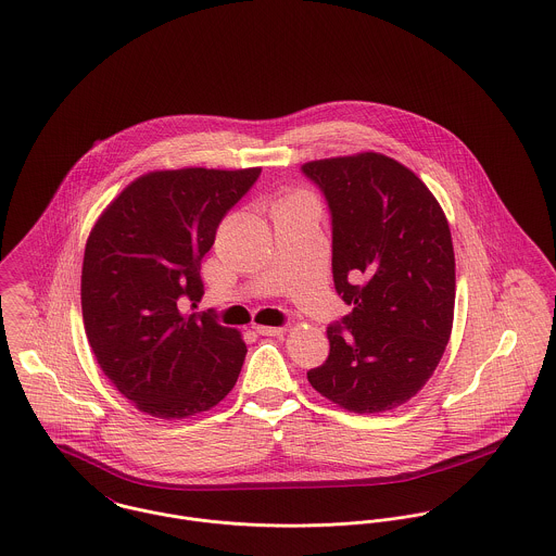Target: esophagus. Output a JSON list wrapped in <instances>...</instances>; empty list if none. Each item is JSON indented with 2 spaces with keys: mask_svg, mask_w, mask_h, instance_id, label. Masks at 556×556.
<instances>
[{
  "mask_svg": "<svg viewBox=\"0 0 556 556\" xmlns=\"http://www.w3.org/2000/svg\"><path fill=\"white\" fill-rule=\"evenodd\" d=\"M254 331L258 336H282L285 327H267V325H254Z\"/></svg>",
  "mask_w": 556,
  "mask_h": 556,
  "instance_id": "34e87169",
  "label": "esophagus"
}]
</instances>
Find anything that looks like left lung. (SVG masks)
I'll list each match as a JSON object with an SVG mask.
<instances>
[{
    "instance_id": "obj_1",
    "label": "left lung",
    "mask_w": 556,
    "mask_h": 556,
    "mask_svg": "<svg viewBox=\"0 0 556 556\" xmlns=\"http://www.w3.org/2000/svg\"><path fill=\"white\" fill-rule=\"evenodd\" d=\"M333 229V282L353 309L327 327L329 356L307 371L329 402L378 414L433 376L453 331L455 251L442 205L400 161L358 152L303 163Z\"/></svg>"
}]
</instances>
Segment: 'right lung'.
Returning <instances> with one entry per match:
<instances>
[{"label":"right lung","instance_id":"1","mask_svg":"<svg viewBox=\"0 0 556 556\" xmlns=\"http://www.w3.org/2000/svg\"><path fill=\"white\" fill-rule=\"evenodd\" d=\"M261 167L163 169L101 212L83 261V320L101 371L140 412L189 418L227 397L247 344L205 312L203 254Z\"/></svg>","mask_w":556,"mask_h":556}]
</instances>
